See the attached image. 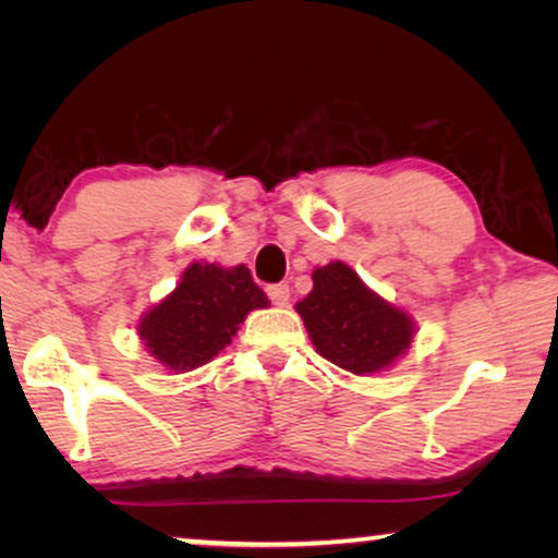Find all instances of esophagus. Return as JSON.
I'll use <instances>...</instances> for the list:
<instances>
[{
    "instance_id": "obj_1",
    "label": "esophagus",
    "mask_w": 558,
    "mask_h": 558,
    "mask_svg": "<svg viewBox=\"0 0 558 558\" xmlns=\"http://www.w3.org/2000/svg\"><path fill=\"white\" fill-rule=\"evenodd\" d=\"M266 292H269V300L277 304V307H287L289 296H292V289H289V284H271Z\"/></svg>"
}]
</instances>
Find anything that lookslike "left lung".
I'll return each instance as SVG.
<instances>
[{
  "label": "left lung",
  "mask_w": 558,
  "mask_h": 558,
  "mask_svg": "<svg viewBox=\"0 0 558 558\" xmlns=\"http://www.w3.org/2000/svg\"><path fill=\"white\" fill-rule=\"evenodd\" d=\"M294 310L317 353L355 376L391 371L416 338L411 312L373 292L345 262L317 266Z\"/></svg>",
  "instance_id": "8db88e82"
}]
</instances>
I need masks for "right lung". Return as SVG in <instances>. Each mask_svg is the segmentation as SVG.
I'll return each mask as SVG.
<instances>
[{"label":"right lung","instance_id":"add662e5","mask_svg":"<svg viewBox=\"0 0 558 558\" xmlns=\"http://www.w3.org/2000/svg\"><path fill=\"white\" fill-rule=\"evenodd\" d=\"M269 307L246 264L193 262L167 296L144 312L136 332L155 363L190 373L231 345L248 312Z\"/></svg>","mask_w":558,"mask_h":558}]
</instances>
